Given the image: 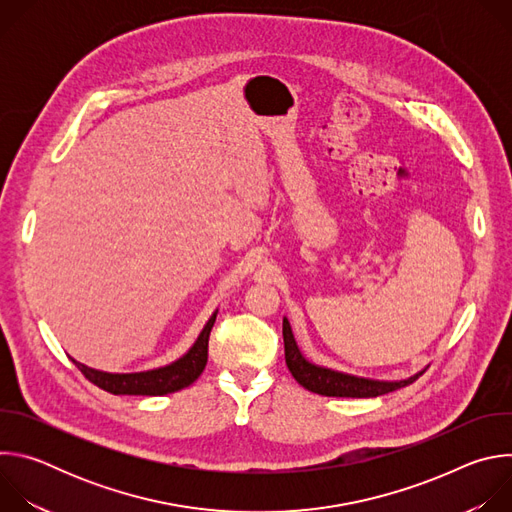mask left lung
Listing matches in <instances>:
<instances>
[{
  "instance_id": "obj_1",
  "label": "left lung",
  "mask_w": 512,
  "mask_h": 512,
  "mask_svg": "<svg viewBox=\"0 0 512 512\" xmlns=\"http://www.w3.org/2000/svg\"><path fill=\"white\" fill-rule=\"evenodd\" d=\"M283 346H285V362L289 373L294 375V379L306 387L312 393L324 395V397H379L391 391H397L401 387H407L411 383H415L421 375H413L405 381H395V383H387V381H371V379H358L352 375H344V373H336L324 367H316V364L308 362L296 340L294 334H291L289 322L287 318H283Z\"/></svg>"
}]
</instances>
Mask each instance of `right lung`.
Segmentation results:
<instances>
[{
  "label": "right lung",
  "instance_id": "obj_1",
  "mask_svg": "<svg viewBox=\"0 0 512 512\" xmlns=\"http://www.w3.org/2000/svg\"><path fill=\"white\" fill-rule=\"evenodd\" d=\"M216 312L206 322L194 346L176 362L168 367L148 371V373H131V375H111L85 367V364L72 360L77 369L99 389L113 395H168L192 385L204 371L208 360V336L214 326Z\"/></svg>",
  "mask_w": 512,
  "mask_h": 512
}]
</instances>
